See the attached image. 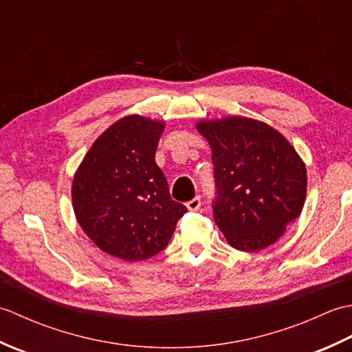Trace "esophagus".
<instances>
[{"label":"esophagus","mask_w":352,"mask_h":352,"mask_svg":"<svg viewBox=\"0 0 352 352\" xmlns=\"http://www.w3.org/2000/svg\"><path fill=\"white\" fill-rule=\"evenodd\" d=\"M186 207H188L190 212H198L199 207H201V198L195 197L193 199L188 201V203H186Z\"/></svg>","instance_id":"esophagus-1"}]
</instances>
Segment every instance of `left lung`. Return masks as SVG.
Listing matches in <instances>:
<instances>
[{
	"mask_svg": "<svg viewBox=\"0 0 352 352\" xmlns=\"http://www.w3.org/2000/svg\"><path fill=\"white\" fill-rule=\"evenodd\" d=\"M197 129L212 148L214 222L233 248L265 250L302 210L305 164L286 138L250 118L203 121Z\"/></svg>",
	"mask_w": 352,
	"mask_h": 352,
	"instance_id": "8db88e82",
	"label": "left lung"
}]
</instances>
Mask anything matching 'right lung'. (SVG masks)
I'll return each mask as SVG.
<instances>
[{
    "label": "right lung",
    "instance_id": "right-lung-1",
    "mask_svg": "<svg viewBox=\"0 0 352 352\" xmlns=\"http://www.w3.org/2000/svg\"><path fill=\"white\" fill-rule=\"evenodd\" d=\"M164 124L133 115L95 140L72 183L80 227L110 256L139 261L166 248L186 206L155 163Z\"/></svg>",
    "mask_w": 352,
    "mask_h": 352
}]
</instances>
